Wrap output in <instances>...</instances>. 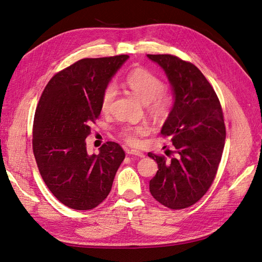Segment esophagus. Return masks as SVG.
<instances>
[{
    "label": "esophagus",
    "instance_id": "esophagus-1",
    "mask_svg": "<svg viewBox=\"0 0 262 262\" xmlns=\"http://www.w3.org/2000/svg\"><path fill=\"white\" fill-rule=\"evenodd\" d=\"M128 154L134 155V156H138V157H144V156H145L144 153H142L141 150H138V149H129V150H128Z\"/></svg>",
    "mask_w": 262,
    "mask_h": 262
}]
</instances>
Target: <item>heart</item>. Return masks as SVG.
Listing matches in <instances>:
<instances>
[{"instance_id": "b5f03b06", "label": "heart", "mask_w": 262, "mask_h": 262, "mask_svg": "<svg viewBox=\"0 0 262 262\" xmlns=\"http://www.w3.org/2000/svg\"><path fill=\"white\" fill-rule=\"evenodd\" d=\"M123 85L134 96H137L143 104H146L148 112L156 118L167 117L171 106L172 98L168 93L164 92V83L145 69H136L125 76ZM115 97L114 86H107L102 92L100 99V109L107 114L112 107ZM149 128L146 124L123 125L120 129V136L131 145H139L141 137L146 136Z\"/></svg>"}]
</instances>
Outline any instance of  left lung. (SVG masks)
<instances>
[{
  "label": "left lung",
  "instance_id": "1",
  "mask_svg": "<svg viewBox=\"0 0 262 262\" xmlns=\"http://www.w3.org/2000/svg\"><path fill=\"white\" fill-rule=\"evenodd\" d=\"M167 76L173 105L161 130L176 154L170 161L148 153L158 170L149 180L155 200L171 210L199 201L215 178L225 144V124L213 87L194 64L171 54H147Z\"/></svg>",
  "mask_w": 262,
  "mask_h": 262
}]
</instances>
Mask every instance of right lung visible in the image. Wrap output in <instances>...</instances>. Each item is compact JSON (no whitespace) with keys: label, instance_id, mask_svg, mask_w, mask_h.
<instances>
[{"label":"right lung","instance_id":"obj_1","mask_svg":"<svg viewBox=\"0 0 262 262\" xmlns=\"http://www.w3.org/2000/svg\"><path fill=\"white\" fill-rule=\"evenodd\" d=\"M129 55L82 59L47 84L34 119L33 150L52 194L74 210H92L104 201L124 160L122 147L107 142L90 154L86 138L100 115V99Z\"/></svg>","mask_w":262,"mask_h":262}]
</instances>
